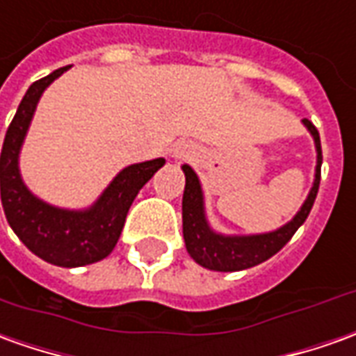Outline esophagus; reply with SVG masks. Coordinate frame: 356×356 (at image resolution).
I'll return each instance as SVG.
<instances>
[{
    "label": "esophagus",
    "mask_w": 356,
    "mask_h": 356,
    "mask_svg": "<svg viewBox=\"0 0 356 356\" xmlns=\"http://www.w3.org/2000/svg\"><path fill=\"white\" fill-rule=\"evenodd\" d=\"M195 154H197V151H195V147L192 143H178L172 151L174 159H190V156H195Z\"/></svg>",
    "instance_id": "34e87169"
}]
</instances>
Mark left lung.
<instances>
[{
  "mask_svg": "<svg viewBox=\"0 0 356 356\" xmlns=\"http://www.w3.org/2000/svg\"><path fill=\"white\" fill-rule=\"evenodd\" d=\"M306 129L314 137L316 145V174H314V186L306 202L302 203L300 211L293 219L281 229L264 234H246V236H227L211 229L207 217H205V205H203V190L197 174L193 172L192 166L184 164L182 170L186 174V188L182 197V230L184 242L188 254L200 264V266L213 269V271H242L266 261L275 256L279 250L293 238L298 227L302 225L312 209L314 200L320 188V168H322V145H320V134L310 120H302Z\"/></svg>",
  "mask_w": 356,
  "mask_h": 356,
  "instance_id": "obj_1",
  "label": "left lung"
}]
</instances>
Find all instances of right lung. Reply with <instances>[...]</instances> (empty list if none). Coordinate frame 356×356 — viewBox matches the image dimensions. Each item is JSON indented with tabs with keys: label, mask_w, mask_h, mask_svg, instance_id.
Masks as SVG:
<instances>
[{
	"label": "right lung",
	"mask_w": 356,
	"mask_h": 356,
	"mask_svg": "<svg viewBox=\"0 0 356 356\" xmlns=\"http://www.w3.org/2000/svg\"><path fill=\"white\" fill-rule=\"evenodd\" d=\"M67 70L70 65L34 81L17 108L1 149V205L9 227L34 256L54 266L81 267L114 250L136 195L164 159L126 166L89 209H60L38 200L21 178L19 153L42 92Z\"/></svg>",
	"instance_id": "right-lung-1"
}]
</instances>
